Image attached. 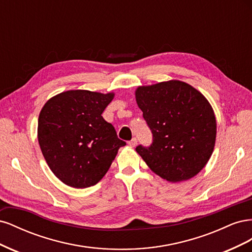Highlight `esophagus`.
<instances>
[{
  "instance_id": "obj_1",
  "label": "esophagus",
  "mask_w": 252,
  "mask_h": 252,
  "mask_svg": "<svg viewBox=\"0 0 252 252\" xmlns=\"http://www.w3.org/2000/svg\"><path fill=\"white\" fill-rule=\"evenodd\" d=\"M128 145H129V146H130V147H135V146H136V139L133 138L131 141H129V142H128Z\"/></svg>"
}]
</instances>
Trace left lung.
<instances>
[{"mask_svg":"<svg viewBox=\"0 0 252 252\" xmlns=\"http://www.w3.org/2000/svg\"><path fill=\"white\" fill-rule=\"evenodd\" d=\"M135 101L154 135L150 147L136 152L158 177L187 181L208 163L216 145L217 120L199 90L179 80L135 89Z\"/></svg>","mask_w":252,"mask_h":252,"instance_id":"obj_1","label":"left lung"}]
</instances>
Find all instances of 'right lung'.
Instances as JSON below:
<instances>
[{
    "label": "right lung",
    "instance_id": "1",
    "mask_svg": "<svg viewBox=\"0 0 252 252\" xmlns=\"http://www.w3.org/2000/svg\"><path fill=\"white\" fill-rule=\"evenodd\" d=\"M113 97L114 93L67 90L43 106L37 141L50 170L67 186L95 185L126 145L102 117Z\"/></svg>",
    "mask_w": 252,
    "mask_h": 252
}]
</instances>
